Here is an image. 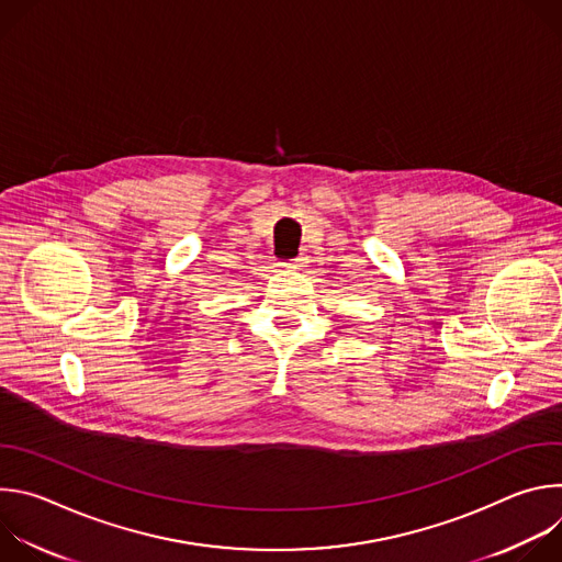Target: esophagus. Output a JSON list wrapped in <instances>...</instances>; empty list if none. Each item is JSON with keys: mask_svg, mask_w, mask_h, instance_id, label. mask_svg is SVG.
Masks as SVG:
<instances>
[{"mask_svg": "<svg viewBox=\"0 0 562 562\" xmlns=\"http://www.w3.org/2000/svg\"><path fill=\"white\" fill-rule=\"evenodd\" d=\"M304 265V258H295V260H289V262H282L284 269H300Z\"/></svg>", "mask_w": 562, "mask_h": 562, "instance_id": "esophagus-1", "label": "esophagus"}]
</instances>
